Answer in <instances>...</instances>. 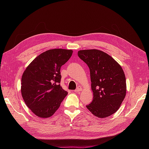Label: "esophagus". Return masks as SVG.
Here are the masks:
<instances>
[{"label":"esophagus","mask_w":149,"mask_h":149,"mask_svg":"<svg viewBox=\"0 0 149 149\" xmlns=\"http://www.w3.org/2000/svg\"><path fill=\"white\" fill-rule=\"evenodd\" d=\"M81 91V88L80 87H78V88H77V89L74 90V92L75 93H79Z\"/></svg>","instance_id":"1"}]
</instances>
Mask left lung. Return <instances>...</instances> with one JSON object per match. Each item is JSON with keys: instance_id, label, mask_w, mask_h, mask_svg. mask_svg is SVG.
<instances>
[{"instance_id": "left-lung-1", "label": "left lung", "mask_w": 149, "mask_h": 149, "mask_svg": "<svg viewBox=\"0 0 149 149\" xmlns=\"http://www.w3.org/2000/svg\"><path fill=\"white\" fill-rule=\"evenodd\" d=\"M90 70L93 100L86 106L91 113L105 118L118 111L126 94L124 72L114 58L99 49H83L78 52Z\"/></svg>"}]
</instances>
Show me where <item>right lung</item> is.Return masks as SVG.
<instances>
[{
  "instance_id": "right-lung-1",
  "label": "right lung",
  "mask_w": 149,
  "mask_h": 149,
  "mask_svg": "<svg viewBox=\"0 0 149 149\" xmlns=\"http://www.w3.org/2000/svg\"><path fill=\"white\" fill-rule=\"evenodd\" d=\"M72 53L71 49H49L36 57L22 74V97L27 107L39 118L53 116L68 94L60 84V69Z\"/></svg>"
}]
</instances>
